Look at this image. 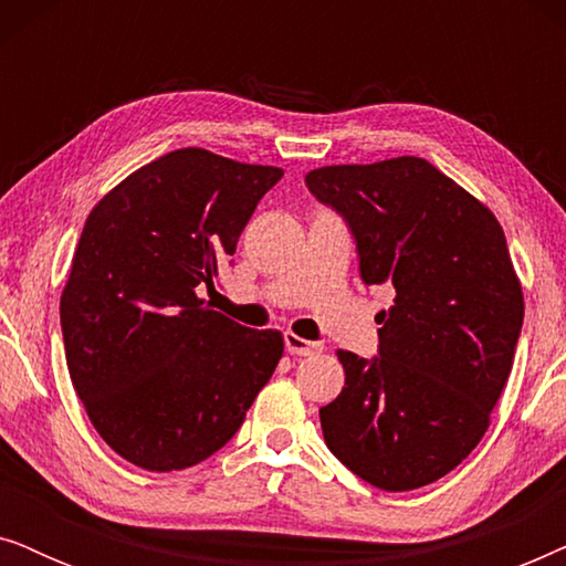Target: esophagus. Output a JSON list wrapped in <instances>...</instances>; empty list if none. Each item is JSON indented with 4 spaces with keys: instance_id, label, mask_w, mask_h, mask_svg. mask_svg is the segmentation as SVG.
<instances>
[{
    "instance_id": "34e87169",
    "label": "esophagus",
    "mask_w": 566,
    "mask_h": 566,
    "mask_svg": "<svg viewBox=\"0 0 566 566\" xmlns=\"http://www.w3.org/2000/svg\"><path fill=\"white\" fill-rule=\"evenodd\" d=\"M283 339H285V350H289L291 355H316V353H322L319 343H312V339L293 335V332H285Z\"/></svg>"
}]
</instances>
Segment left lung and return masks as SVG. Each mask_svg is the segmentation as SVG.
Listing matches in <instances>:
<instances>
[{
    "mask_svg": "<svg viewBox=\"0 0 566 566\" xmlns=\"http://www.w3.org/2000/svg\"><path fill=\"white\" fill-rule=\"evenodd\" d=\"M308 190L350 223L368 285L397 291L381 358L337 350L345 386L319 409L329 451L386 492L453 471L490 428L513 368L523 289L500 221L420 157L329 165Z\"/></svg>",
    "mask_w": 566,
    "mask_h": 566,
    "instance_id": "left-lung-1",
    "label": "left lung"
}]
</instances>
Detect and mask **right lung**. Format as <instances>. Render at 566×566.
Instances as JSON below:
<instances>
[{
    "mask_svg": "<svg viewBox=\"0 0 566 566\" xmlns=\"http://www.w3.org/2000/svg\"><path fill=\"white\" fill-rule=\"evenodd\" d=\"M281 167L198 146L138 167L92 208L61 291L69 376L120 459L180 471L227 446L283 358L198 296Z\"/></svg>",
    "mask_w": 566,
    "mask_h": 566,
    "instance_id": "add662e5",
    "label": "right lung"
}]
</instances>
